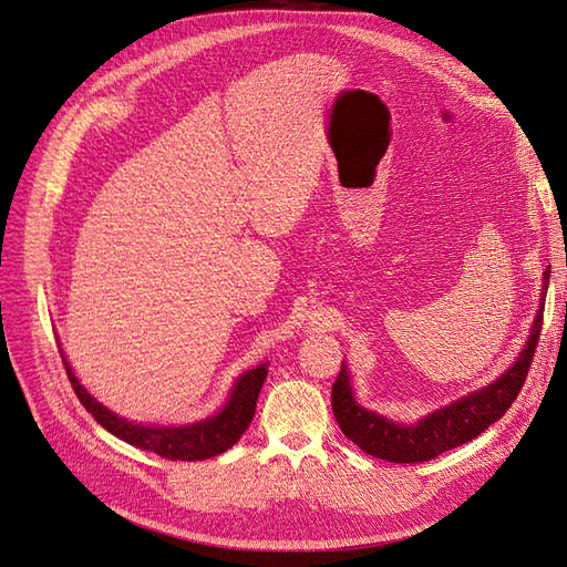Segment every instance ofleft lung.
I'll return each instance as SVG.
<instances>
[{"label": "left lung", "mask_w": 567, "mask_h": 567, "mask_svg": "<svg viewBox=\"0 0 567 567\" xmlns=\"http://www.w3.org/2000/svg\"><path fill=\"white\" fill-rule=\"evenodd\" d=\"M548 277H551V271L546 269L542 300L546 296ZM542 321L544 312L539 310L523 354L502 379L468 394V398L435 411V414L425 416L416 425H398L373 414V411H367L364 406H359L352 398L348 369L340 367L338 379L331 388V406L342 435L352 440L367 454L392 463L431 461L442 452L461 447L463 442L485 433L492 423L499 421L511 409L513 400L518 398V392L527 379L532 357H535L537 350V340L542 336Z\"/></svg>", "instance_id": "left-lung-1"}]
</instances>
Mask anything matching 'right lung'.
<instances>
[{"label": "right lung", "mask_w": 567, "mask_h": 567, "mask_svg": "<svg viewBox=\"0 0 567 567\" xmlns=\"http://www.w3.org/2000/svg\"><path fill=\"white\" fill-rule=\"evenodd\" d=\"M63 367L68 373V381H71L78 394V400L96 419L99 425H104L109 433L125 440L127 444H132V447L153 452L169 461H200L234 447L252 421L257 394H260V388L267 379V364L246 371L241 379H238L227 406L208 421L184 425V427H144L111 414L106 406H101L92 394L78 383L75 373L71 371V367H68L65 359H63Z\"/></svg>", "instance_id": "add662e5"}]
</instances>
